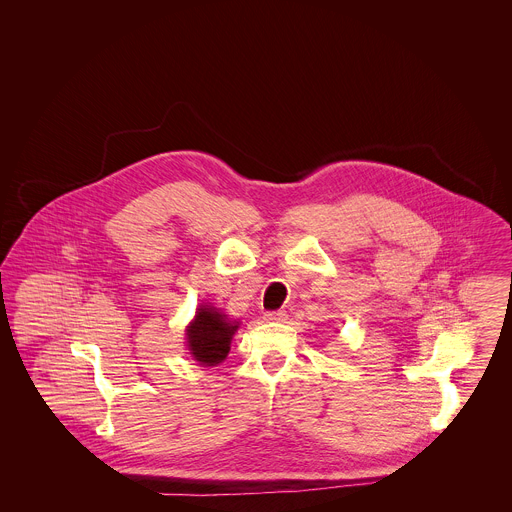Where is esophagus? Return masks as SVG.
I'll return each instance as SVG.
<instances>
[{"mask_svg":"<svg viewBox=\"0 0 512 512\" xmlns=\"http://www.w3.org/2000/svg\"><path fill=\"white\" fill-rule=\"evenodd\" d=\"M263 318H265L267 322H284V320L288 318V315H286V311H267Z\"/></svg>","mask_w":512,"mask_h":512,"instance_id":"1","label":"esophagus"}]
</instances>
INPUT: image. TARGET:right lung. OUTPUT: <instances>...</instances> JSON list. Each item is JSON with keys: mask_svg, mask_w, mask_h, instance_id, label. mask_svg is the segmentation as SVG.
<instances>
[{"mask_svg": "<svg viewBox=\"0 0 512 512\" xmlns=\"http://www.w3.org/2000/svg\"><path fill=\"white\" fill-rule=\"evenodd\" d=\"M236 330L238 322L226 320V315L219 313L215 307H199L186 334L195 361L207 366L222 363L230 351V340Z\"/></svg>", "mask_w": 512, "mask_h": 512, "instance_id": "obj_1", "label": "right lung"}]
</instances>
